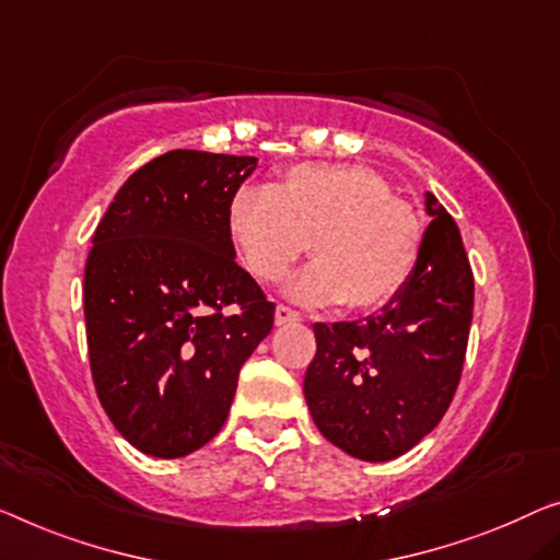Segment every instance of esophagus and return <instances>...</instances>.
I'll return each instance as SVG.
<instances>
[{
	"label": "esophagus",
	"instance_id": "obj_1",
	"mask_svg": "<svg viewBox=\"0 0 560 560\" xmlns=\"http://www.w3.org/2000/svg\"><path fill=\"white\" fill-rule=\"evenodd\" d=\"M273 319H277V324H291V322L302 319V314H299L296 308L287 306V304H279L277 312H273Z\"/></svg>",
	"mask_w": 560,
	"mask_h": 560
}]
</instances>
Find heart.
<instances>
[{
  "instance_id": "1",
  "label": "heart",
  "mask_w": 560,
  "mask_h": 560,
  "mask_svg": "<svg viewBox=\"0 0 560 560\" xmlns=\"http://www.w3.org/2000/svg\"><path fill=\"white\" fill-rule=\"evenodd\" d=\"M229 236L246 271L266 283L287 277L308 246L316 261L291 283L294 296L366 312L412 277L424 233L415 206L392 196L377 171L299 163L231 198Z\"/></svg>"
}]
</instances>
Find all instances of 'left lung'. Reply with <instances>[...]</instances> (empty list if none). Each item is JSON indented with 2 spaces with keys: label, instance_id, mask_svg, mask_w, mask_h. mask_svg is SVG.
<instances>
[{
  "label": "left lung",
  "instance_id": "left-lung-1",
  "mask_svg": "<svg viewBox=\"0 0 560 560\" xmlns=\"http://www.w3.org/2000/svg\"><path fill=\"white\" fill-rule=\"evenodd\" d=\"M432 223L397 296L360 322L314 324L304 397L316 428L352 457L412 450L453 402L467 352L475 281L460 229L428 194Z\"/></svg>",
  "mask_w": 560,
  "mask_h": 560
}]
</instances>
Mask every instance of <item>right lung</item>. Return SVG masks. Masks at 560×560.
Listing matches in <instances>:
<instances>
[{
	"instance_id": "obj_1",
	"label": "right lung",
	"mask_w": 560,
	"mask_h": 560,
	"mask_svg": "<svg viewBox=\"0 0 560 560\" xmlns=\"http://www.w3.org/2000/svg\"><path fill=\"white\" fill-rule=\"evenodd\" d=\"M252 155L171 150L138 168L97 223L85 264L95 392L115 430L153 457L219 435L273 302L236 264L229 206Z\"/></svg>"
}]
</instances>
